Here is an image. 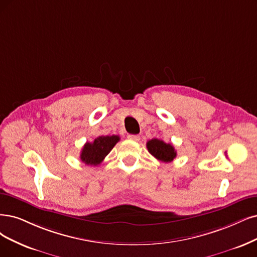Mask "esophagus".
Here are the masks:
<instances>
[{
    "label": "esophagus",
    "instance_id": "esophagus-1",
    "mask_svg": "<svg viewBox=\"0 0 257 257\" xmlns=\"http://www.w3.org/2000/svg\"><path fill=\"white\" fill-rule=\"evenodd\" d=\"M128 139H129V140H131V141H136V142H138V141H140L141 137H140V136H138V135H129V136H128Z\"/></svg>",
    "mask_w": 257,
    "mask_h": 257
}]
</instances>
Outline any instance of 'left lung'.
Here are the masks:
<instances>
[{"label": "left lung", "mask_w": 257, "mask_h": 257, "mask_svg": "<svg viewBox=\"0 0 257 257\" xmlns=\"http://www.w3.org/2000/svg\"><path fill=\"white\" fill-rule=\"evenodd\" d=\"M147 149L156 159L169 163L177 157V151L172 144H167L162 140L153 139L147 142Z\"/></svg>", "instance_id": "1"}]
</instances>
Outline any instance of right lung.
<instances>
[{
    "label": "right lung",
    "mask_w": 257,
    "mask_h": 257,
    "mask_svg": "<svg viewBox=\"0 0 257 257\" xmlns=\"http://www.w3.org/2000/svg\"><path fill=\"white\" fill-rule=\"evenodd\" d=\"M118 141V136H106L98 137L97 139H95L92 143H89L88 142V143L84 144L81 150V161L84 164L91 166H96L100 164Z\"/></svg>",
    "instance_id": "right-lung-1"
}]
</instances>
